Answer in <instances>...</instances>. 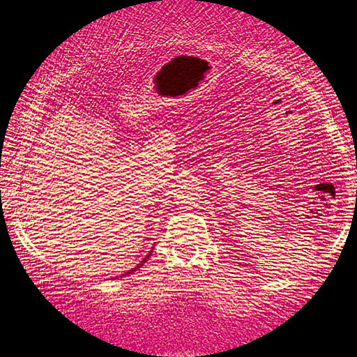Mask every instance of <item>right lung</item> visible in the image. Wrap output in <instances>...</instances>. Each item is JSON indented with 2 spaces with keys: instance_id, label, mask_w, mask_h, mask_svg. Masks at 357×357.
I'll list each match as a JSON object with an SVG mask.
<instances>
[{
  "instance_id": "1",
  "label": "right lung",
  "mask_w": 357,
  "mask_h": 357,
  "mask_svg": "<svg viewBox=\"0 0 357 357\" xmlns=\"http://www.w3.org/2000/svg\"><path fill=\"white\" fill-rule=\"evenodd\" d=\"M150 252H152V250H150ZM150 257V254L147 255V257H145L144 260H142V262H140V264H137V265H135V267L132 268V270H129V272H126V273H123V277H124V275H129V273H132V272H135V270H137V268H140V267H142V265L145 264V260H147Z\"/></svg>"
}]
</instances>
